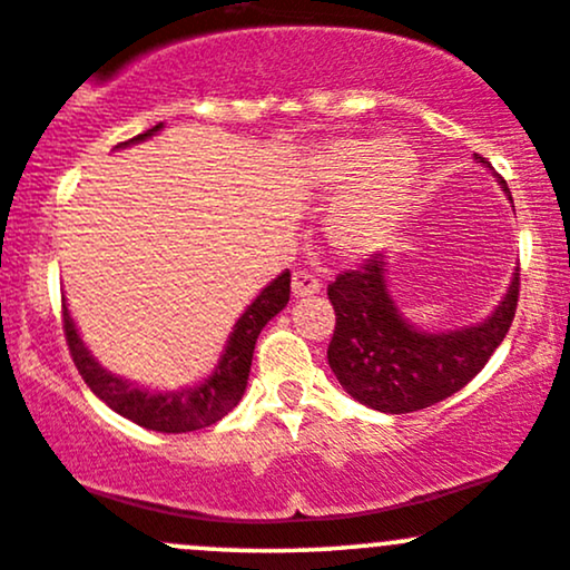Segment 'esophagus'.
<instances>
[{
	"instance_id": "obj_1",
	"label": "esophagus",
	"mask_w": 570,
	"mask_h": 570,
	"mask_svg": "<svg viewBox=\"0 0 570 570\" xmlns=\"http://www.w3.org/2000/svg\"><path fill=\"white\" fill-rule=\"evenodd\" d=\"M321 279L315 277L312 272H296L293 274V296L302 298V296H315L321 293Z\"/></svg>"
}]
</instances>
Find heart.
Segmentation results:
<instances>
[{
    "label": "heart",
    "mask_w": 570,
    "mask_h": 570,
    "mask_svg": "<svg viewBox=\"0 0 570 570\" xmlns=\"http://www.w3.org/2000/svg\"><path fill=\"white\" fill-rule=\"evenodd\" d=\"M312 181L340 198L328 214L332 247L347 258H364L383 247L405 217L419 181V157L405 138L351 132L321 146Z\"/></svg>",
    "instance_id": "1"
}]
</instances>
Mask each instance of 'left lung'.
Listing matches in <instances>:
<instances>
[{
	"mask_svg": "<svg viewBox=\"0 0 570 570\" xmlns=\"http://www.w3.org/2000/svg\"><path fill=\"white\" fill-rule=\"evenodd\" d=\"M328 302L336 315L328 366L342 389L381 413H413L464 389L498 351L517 315L519 268L492 317L462 332L426 334L402 321L383 255L342 272L328 285Z\"/></svg>",
	"mask_w": 570,
	"mask_h": 570,
	"instance_id": "left-lung-1",
	"label": "left lung"
}]
</instances>
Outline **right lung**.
Masks as SVG:
<instances>
[{
    "mask_svg": "<svg viewBox=\"0 0 570 570\" xmlns=\"http://www.w3.org/2000/svg\"><path fill=\"white\" fill-rule=\"evenodd\" d=\"M163 125H155L151 130L140 132V136L121 140L119 146L138 144V140L155 136ZM291 298V272H283L272 285L263 287L261 296L249 304L247 312L238 317L234 334H230L228 347H225L223 358H219L217 370L209 381H204L195 389L176 391V394H149V391L136 389L121 377H114L111 372L102 370L91 353L83 347L81 336L76 332L70 312L62 307V328L70 356L76 361L78 372L87 381V385L106 402L108 407L116 410L125 419L136 421L138 426L155 432H193L204 430V426L217 424L223 415L238 405L244 389H247L249 366H253L255 342H258L261 328L285 307Z\"/></svg>",
    "mask_w": 570,
    "mask_h": 570,
    "instance_id": "right-lung-1",
    "label": "right lung"
}]
</instances>
